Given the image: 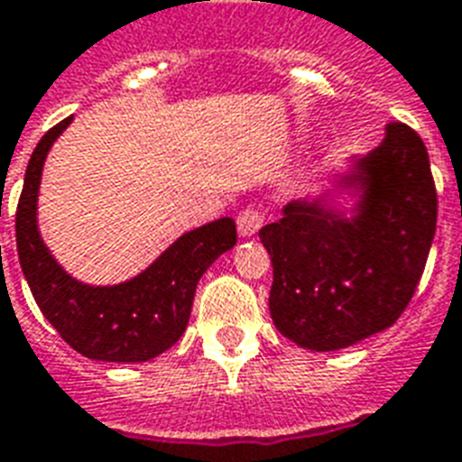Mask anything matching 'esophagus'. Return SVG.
Returning <instances> with one entry per match:
<instances>
[{
    "label": "esophagus",
    "mask_w": 462,
    "mask_h": 462,
    "mask_svg": "<svg viewBox=\"0 0 462 462\" xmlns=\"http://www.w3.org/2000/svg\"><path fill=\"white\" fill-rule=\"evenodd\" d=\"M263 225V213L258 211L256 206H246L237 216V230L242 237H254Z\"/></svg>",
    "instance_id": "1"
}]
</instances>
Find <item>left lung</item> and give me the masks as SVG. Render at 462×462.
<instances>
[{"instance_id":"left-lung-1","label":"left lung","mask_w":462,"mask_h":462,"mask_svg":"<svg viewBox=\"0 0 462 462\" xmlns=\"http://www.w3.org/2000/svg\"><path fill=\"white\" fill-rule=\"evenodd\" d=\"M335 182L358 189L351 218L318 197L291 201L258 232L273 261V322L310 351L392 328L418 290L437 230L430 156L406 123H389L382 144Z\"/></svg>"}]
</instances>
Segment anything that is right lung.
Here are the masks:
<instances>
[{"instance_id":"add662e5","label":"right lung","mask_w":462,"mask_h":462,"mask_svg":"<svg viewBox=\"0 0 462 462\" xmlns=\"http://www.w3.org/2000/svg\"><path fill=\"white\" fill-rule=\"evenodd\" d=\"M66 118L37 142L16 208L18 261L28 287L63 341L92 361L144 363L182 337L197 284L206 268L237 244L232 218L185 232L144 273L114 287H92L70 277L44 246L37 230V194L42 166Z\"/></svg>"}]
</instances>
